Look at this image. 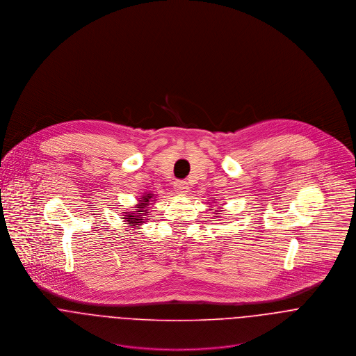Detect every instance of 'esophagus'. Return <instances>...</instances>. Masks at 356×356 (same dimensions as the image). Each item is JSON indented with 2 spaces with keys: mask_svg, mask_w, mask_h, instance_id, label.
I'll use <instances>...</instances> for the list:
<instances>
[{
  "mask_svg": "<svg viewBox=\"0 0 356 356\" xmlns=\"http://www.w3.org/2000/svg\"><path fill=\"white\" fill-rule=\"evenodd\" d=\"M174 186H175V192L179 195H186V192L189 189L188 182H185V181H177Z\"/></svg>",
  "mask_w": 356,
  "mask_h": 356,
  "instance_id": "esophagus-1",
  "label": "esophagus"
}]
</instances>
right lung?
Listing matches in <instances>:
<instances>
[{
    "label": "right lung",
    "mask_w": 356,
    "mask_h": 356,
    "mask_svg": "<svg viewBox=\"0 0 356 356\" xmlns=\"http://www.w3.org/2000/svg\"><path fill=\"white\" fill-rule=\"evenodd\" d=\"M151 199H152V195H147L143 200H140V207L136 208L137 211H133V212H130L127 215H123V219H126L129 222V225H140V223H143L144 222V216L148 215L147 213L148 209H145V208H147L148 203L151 202Z\"/></svg>",
    "instance_id": "1"
}]
</instances>
